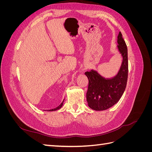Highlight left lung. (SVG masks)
<instances>
[{
    "label": "left lung",
    "instance_id": "left-lung-1",
    "mask_svg": "<svg viewBox=\"0 0 152 152\" xmlns=\"http://www.w3.org/2000/svg\"><path fill=\"white\" fill-rule=\"evenodd\" d=\"M117 44L122 62L115 76L106 79L94 70L85 73L89 80L87 102L89 107L96 111H103L113 107L120 100L126 89L128 75L127 48L121 31L117 37Z\"/></svg>",
    "mask_w": 152,
    "mask_h": 152
}]
</instances>
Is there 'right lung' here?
<instances>
[{"mask_svg": "<svg viewBox=\"0 0 152 152\" xmlns=\"http://www.w3.org/2000/svg\"><path fill=\"white\" fill-rule=\"evenodd\" d=\"M63 103H64V100H63V102L60 104V105L58 106V107L55 108H54V109H51V110H47V111H50V112H53V111H56V110H59V109H60V108L63 107Z\"/></svg>", "mask_w": 152, "mask_h": 152, "instance_id": "obj_1", "label": "right lung"}]
</instances>
